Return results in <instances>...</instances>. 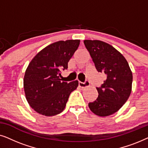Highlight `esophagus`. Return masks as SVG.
<instances>
[{
  "label": "esophagus",
  "instance_id": "esophagus-1",
  "mask_svg": "<svg viewBox=\"0 0 148 148\" xmlns=\"http://www.w3.org/2000/svg\"><path fill=\"white\" fill-rule=\"evenodd\" d=\"M78 84H79V86L81 88H86V87H88L90 86V82H88V81H86L85 82H79Z\"/></svg>",
  "mask_w": 148,
  "mask_h": 148
}]
</instances>
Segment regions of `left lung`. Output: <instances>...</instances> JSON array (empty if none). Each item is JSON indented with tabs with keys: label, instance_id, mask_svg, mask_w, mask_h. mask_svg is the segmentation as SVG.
Here are the masks:
<instances>
[{
	"label": "left lung",
	"instance_id": "1",
	"mask_svg": "<svg viewBox=\"0 0 148 148\" xmlns=\"http://www.w3.org/2000/svg\"><path fill=\"white\" fill-rule=\"evenodd\" d=\"M97 71L106 75L98 96L88 104L92 112L100 116L114 114L128 100L131 92L133 75L128 62L118 50L100 40H84Z\"/></svg>",
	"mask_w": 148,
	"mask_h": 148
}]
</instances>
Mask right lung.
<instances>
[{
	"label": "right lung",
	"instance_id": "add662e5",
	"mask_svg": "<svg viewBox=\"0 0 148 148\" xmlns=\"http://www.w3.org/2000/svg\"><path fill=\"white\" fill-rule=\"evenodd\" d=\"M80 40L52 43L38 52L25 71L23 88L29 106L40 114L54 116L63 111L71 93L78 86L77 80L61 82L62 71L79 45Z\"/></svg>",
	"mask_w": 148,
	"mask_h": 148
}]
</instances>
